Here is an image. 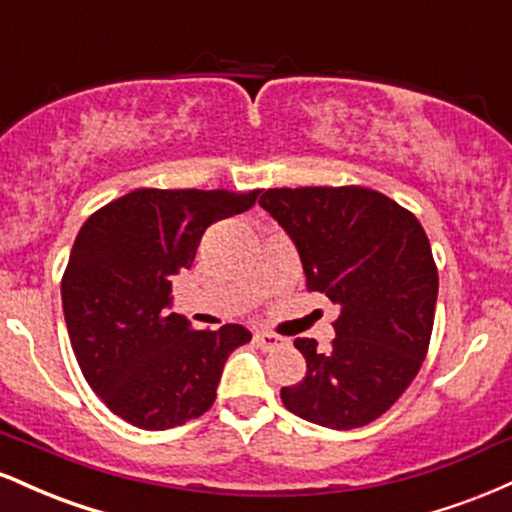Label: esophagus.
Returning <instances> with one entry per match:
<instances>
[{"mask_svg":"<svg viewBox=\"0 0 512 512\" xmlns=\"http://www.w3.org/2000/svg\"><path fill=\"white\" fill-rule=\"evenodd\" d=\"M255 344L264 351H272V349H279V346L284 344V339L276 337L272 332H255Z\"/></svg>","mask_w":512,"mask_h":512,"instance_id":"obj_1","label":"esophagus"}]
</instances>
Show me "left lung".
<instances>
[{
	"instance_id": "1",
	"label": "left lung",
	"mask_w": 512,
	"mask_h": 512,
	"mask_svg": "<svg viewBox=\"0 0 512 512\" xmlns=\"http://www.w3.org/2000/svg\"><path fill=\"white\" fill-rule=\"evenodd\" d=\"M260 207L301 255L308 291L339 305L330 349L296 339L305 378L281 402L310 424L351 431L383 416L424 363L438 269L419 219L368 187H274Z\"/></svg>"
}]
</instances>
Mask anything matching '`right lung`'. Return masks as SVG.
Here are the masks:
<instances>
[{
	"label": "right lung",
	"instance_id": "obj_1",
	"mask_svg": "<svg viewBox=\"0 0 512 512\" xmlns=\"http://www.w3.org/2000/svg\"><path fill=\"white\" fill-rule=\"evenodd\" d=\"M260 190L142 187L91 214L62 276V308L81 373L105 407L144 431L197 419L243 325L192 330L168 313L173 276L190 269L211 223L243 214Z\"/></svg>",
	"mask_w": 512,
	"mask_h": 512
}]
</instances>
